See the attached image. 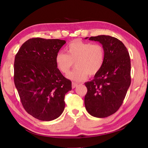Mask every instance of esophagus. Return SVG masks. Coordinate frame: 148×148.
<instances>
[{
	"label": "esophagus",
	"instance_id": "1",
	"mask_svg": "<svg viewBox=\"0 0 148 148\" xmlns=\"http://www.w3.org/2000/svg\"><path fill=\"white\" fill-rule=\"evenodd\" d=\"M78 85V84L75 82H72V85H71V86H72V88H75L76 86H77Z\"/></svg>",
	"mask_w": 148,
	"mask_h": 148
}]
</instances>
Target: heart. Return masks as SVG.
<instances>
[{
    "instance_id": "b5f03b06",
    "label": "heart",
    "mask_w": 148,
    "mask_h": 148,
    "mask_svg": "<svg viewBox=\"0 0 148 148\" xmlns=\"http://www.w3.org/2000/svg\"><path fill=\"white\" fill-rule=\"evenodd\" d=\"M67 53L59 52L56 56V64L62 73L67 74L73 66L76 68L67 77L75 82L85 79L88 74L94 76L99 73L104 62L105 53L99 44H92L77 39L66 47Z\"/></svg>"
}]
</instances>
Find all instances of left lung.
Instances as JSON below:
<instances>
[{"instance_id":"obj_1","label":"left lung","mask_w":148,"mask_h":148,"mask_svg":"<svg viewBox=\"0 0 148 148\" xmlns=\"http://www.w3.org/2000/svg\"><path fill=\"white\" fill-rule=\"evenodd\" d=\"M89 39L102 44L105 58L99 73L84 83V105L93 117L104 118L119 110L127 95L131 83L130 57L123 42L114 37L100 35Z\"/></svg>"}]
</instances>
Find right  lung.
<instances>
[{
    "label": "right lung",
    "instance_id": "obj_1",
    "mask_svg": "<svg viewBox=\"0 0 148 148\" xmlns=\"http://www.w3.org/2000/svg\"><path fill=\"white\" fill-rule=\"evenodd\" d=\"M65 43L58 39H29L15 56V87L25 110L38 120H53L64 110L71 82L58 69L56 56Z\"/></svg>",
    "mask_w": 148,
    "mask_h": 148
}]
</instances>
